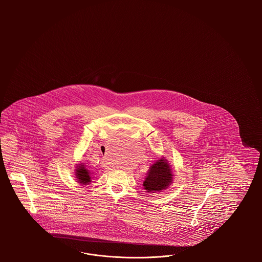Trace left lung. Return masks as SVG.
Here are the masks:
<instances>
[{"mask_svg":"<svg viewBox=\"0 0 262 262\" xmlns=\"http://www.w3.org/2000/svg\"><path fill=\"white\" fill-rule=\"evenodd\" d=\"M173 182V173L166 159H159L151 167L143 183L145 190L149 193L166 189Z\"/></svg>","mask_w":262,"mask_h":262,"instance_id":"left-lung-1","label":"left lung"}]
</instances>
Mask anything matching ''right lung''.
<instances>
[{
  "label": "right lung",
  "instance_id": "right-lung-1",
  "mask_svg": "<svg viewBox=\"0 0 262 262\" xmlns=\"http://www.w3.org/2000/svg\"><path fill=\"white\" fill-rule=\"evenodd\" d=\"M76 178L78 179V183L80 184H88L91 183V177H90V173L85 166L83 165V163H80L78 166L76 167Z\"/></svg>",
  "mask_w": 262,
  "mask_h": 262
}]
</instances>
